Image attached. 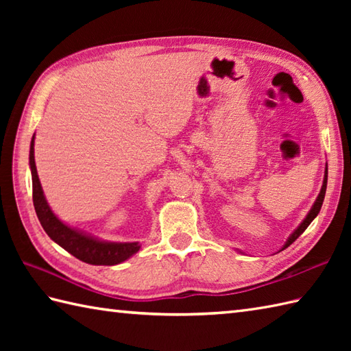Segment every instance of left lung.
Wrapping results in <instances>:
<instances>
[{
  "instance_id": "obj_1",
  "label": "left lung",
  "mask_w": 351,
  "mask_h": 351,
  "mask_svg": "<svg viewBox=\"0 0 351 351\" xmlns=\"http://www.w3.org/2000/svg\"><path fill=\"white\" fill-rule=\"evenodd\" d=\"M326 189H327V169H326V171H324V181H323V187H322V190H319V195H318V197H317V200H315V204L312 205V208H311V211L308 213V215H306V219H304L302 223H300V226L297 228L293 234L289 235V238L287 240V243L283 244V247H282V250L283 249H287L289 244H293L297 238H299L303 232H304V229H306L309 225H311V221L314 220L317 215H318V213H319V210H322V205H323V200H324V196H326Z\"/></svg>"
}]
</instances>
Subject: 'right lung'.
<instances>
[{
    "label": "right lung",
    "instance_id": "1",
    "mask_svg": "<svg viewBox=\"0 0 351 351\" xmlns=\"http://www.w3.org/2000/svg\"><path fill=\"white\" fill-rule=\"evenodd\" d=\"M29 169L33 181V204L34 210L45 232L52 241L69 252L83 263L92 265H116L131 258L140 250L138 243H110L101 241L98 238L87 235L81 230L73 229L57 217L45 199L42 185L37 176L34 162V136L29 145Z\"/></svg>",
    "mask_w": 351,
    "mask_h": 351
}]
</instances>
